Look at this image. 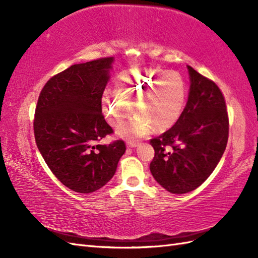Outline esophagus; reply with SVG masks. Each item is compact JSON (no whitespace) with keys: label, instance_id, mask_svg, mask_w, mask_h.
<instances>
[{"label":"esophagus","instance_id":"esophagus-1","mask_svg":"<svg viewBox=\"0 0 258 258\" xmlns=\"http://www.w3.org/2000/svg\"><path fill=\"white\" fill-rule=\"evenodd\" d=\"M140 143L138 141H127V143H126V145H127V147H131V149H133V147H136Z\"/></svg>","mask_w":258,"mask_h":258}]
</instances>
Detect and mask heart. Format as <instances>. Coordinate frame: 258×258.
<instances>
[{
    "label": "heart",
    "instance_id": "b5f03b06",
    "mask_svg": "<svg viewBox=\"0 0 258 258\" xmlns=\"http://www.w3.org/2000/svg\"><path fill=\"white\" fill-rule=\"evenodd\" d=\"M114 91L105 90L101 97L108 122L118 126L134 112L138 114L119 128L123 138H140L154 128L163 132L176 124L182 115L187 86L175 71L132 69L117 75Z\"/></svg>",
    "mask_w": 258,
    "mask_h": 258
}]
</instances>
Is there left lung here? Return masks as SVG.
<instances>
[{
  "instance_id": "obj_1",
  "label": "left lung",
  "mask_w": 258,
  "mask_h": 258,
  "mask_svg": "<svg viewBox=\"0 0 258 258\" xmlns=\"http://www.w3.org/2000/svg\"><path fill=\"white\" fill-rule=\"evenodd\" d=\"M187 69L190 86L182 115L165 133L150 141L155 151L151 173L173 194L188 193L204 183L228 140V115L220 87L193 68Z\"/></svg>"
}]
</instances>
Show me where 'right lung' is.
Wrapping results in <instances>:
<instances>
[{
    "mask_svg": "<svg viewBox=\"0 0 258 258\" xmlns=\"http://www.w3.org/2000/svg\"><path fill=\"white\" fill-rule=\"evenodd\" d=\"M113 57L74 64L46 82L37 100L34 136L48 168L70 189L89 194L103 187L125 153L124 141L98 144L113 130L101 97Z\"/></svg>",
    "mask_w": 258,
    "mask_h": 258,
    "instance_id": "right-lung-1",
    "label": "right lung"
}]
</instances>
